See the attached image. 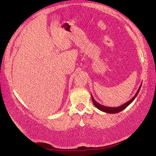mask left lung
<instances>
[{"mask_svg": "<svg viewBox=\"0 0 156 156\" xmlns=\"http://www.w3.org/2000/svg\"><path fill=\"white\" fill-rule=\"evenodd\" d=\"M141 84H142V83H141ZM141 84L140 85V87H139V89L137 90L136 93L135 94V95H134L133 98H131V99L129 101H128L127 103H124V104L121 105L120 106H118V107H107V106H105V105H103L101 104H100V103H98V102H96L95 101H94V99L93 98V97L92 95V102L93 103H94V106L96 107V108H98L99 110L102 111V112H105V113H108V114H117V113H119L122 112V110H124V109L125 108H127V107L129 105L130 103L133 102L134 100H135V98H136L138 94H139V90H140L141 89Z\"/></svg>", "mask_w": 156, "mask_h": 156, "instance_id": "obj_1", "label": "left lung"}]
</instances>
